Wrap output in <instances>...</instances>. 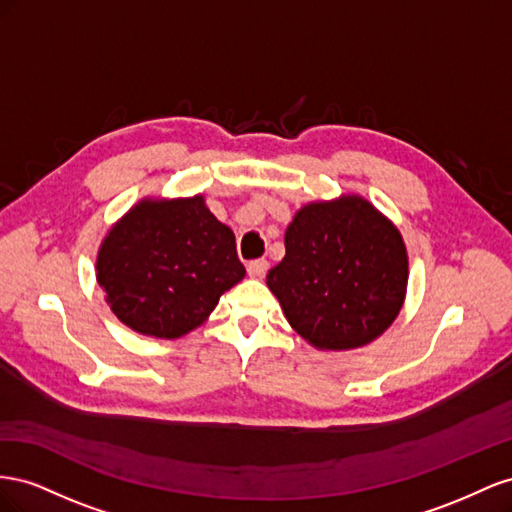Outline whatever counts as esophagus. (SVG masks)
<instances>
[{
    "label": "esophagus",
    "instance_id": "34e87169",
    "mask_svg": "<svg viewBox=\"0 0 512 512\" xmlns=\"http://www.w3.org/2000/svg\"><path fill=\"white\" fill-rule=\"evenodd\" d=\"M268 268H270L268 259H253V261H248L246 272H248V276H253V279H261V276L268 272Z\"/></svg>",
    "mask_w": 512,
    "mask_h": 512
}]
</instances>
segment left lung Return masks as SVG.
I'll use <instances>...</instances> for the list:
<instances>
[{"instance_id":"left-lung-1","label":"left lung","mask_w":512,"mask_h":512,"mask_svg":"<svg viewBox=\"0 0 512 512\" xmlns=\"http://www.w3.org/2000/svg\"><path fill=\"white\" fill-rule=\"evenodd\" d=\"M266 283L304 341L317 349H354L397 319L407 251L399 229L367 199L315 201L289 223L285 257Z\"/></svg>"}]
</instances>
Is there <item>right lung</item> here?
<instances>
[{
  "label": "right lung",
  "instance_id": "add662e5",
  "mask_svg": "<svg viewBox=\"0 0 512 512\" xmlns=\"http://www.w3.org/2000/svg\"><path fill=\"white\" fill-rule=\"evenodd\" d=\"M233 231L201 195L143 199L102 240L96 279L122 324L156 339L201 326L244 279Z\"/></svg>",
  "mask_w": 512,
  "mask_h": 512
}]
</instances>
